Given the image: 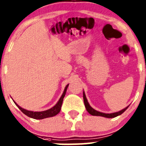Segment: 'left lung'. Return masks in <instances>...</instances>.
Returning a JSON list of instances; mask_svg holds the SVG:
<instances>
[{"mask_svg":"<svg viewBox=\"0 0 146 146\" xmlns=\"http://www.w3.org/2000/svg\"><path fill=\"white\" fill-rule=\"evenodd\" d=\"M83 100H84V104H85V108H86L87 111L89 112V114H90L92 116H100V117H106V118H114V117H117V116L121 115V114L122 113L124 112V111L127 110L128 107H129V106H128V107H126V108L123 109L122 110H121V111H117V112L111 113V114H105V113L100 112V111H97V110H94L92 107H91V106H90L89 103H88V100H87L86 98V96H85V92H83Z\"/></svg>","mask_w":146,"mask_h":146,"instance_id":"obj_1","label":"left lung"}]
</instances>
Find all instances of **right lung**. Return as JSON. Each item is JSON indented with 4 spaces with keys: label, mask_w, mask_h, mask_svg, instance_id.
<instances>
[{
    "label": "right lung",
    "mask_w": 146,
    "mask_h": 146,
    "mask_svg": "<svg viewBox=\"0 0 146 146\" xmlns=\"http://www.w3.org/2000/svg\"><path fill=\"white\" fill-rule=\"evenodd\" d=\"M68 85L69 84H68V85L66 86L62 95H61V97L60 98L59 100L58 101V102L56 104V105L54 106L52 108L46 110V111H28V110H25V109L22 108L21 107H20V106H19L15 101L14 102L15 104L17 106V107L21 110L22 112H23L25 115H27V117H30V118L35 119H43L45 118H48V117H54V116H56V114H58V113L60 112V111H61V105H62L63 100H64V98L65 97V95H66V90H67L68 87Z\"/></svg>",
    "instance_id": "right-lung-1"
}]
</instances>
